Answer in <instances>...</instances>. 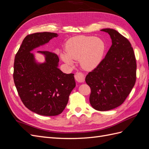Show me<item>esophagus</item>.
Masks as SVG:
<instances>
[{
	"label": "esophagus",
	"mask_w": 149,
	"mask_h": 149,
	"mask_svg": "<svg viewBox=\"0 0 149 149\" xmlns=\"http://www.w3.org/2000/svg\"><path fill=\"white\" fill-rule=\"evenodd\" d=\"M75 79L79 83H83L84 81L85 76L81 72H77L74 75Z\"/></svg>",
	"instance_id": "esophagus-1"
}]
</instances>
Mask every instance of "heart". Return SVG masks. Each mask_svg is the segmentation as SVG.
I'll list each match as a JSON object with an SVG mask.
<instances>
[{"label": "heart", "mask_w": 149, "mask_h": 149, "mask_svg": "<svg viewBox=\"0 0 149 149\" xmlns=\"http://www.w3.org/2000/svg\"><path fill=\"white\" fill-rule=\"evenodd\" d=\"M106 45L103 40L92 36H77L70 39L65 47L62 60L73 65L72 60H79L84 69L91 70L100 63L104 54Z\"/></svg>", "instance_id": "obj_1"}]
</instances>
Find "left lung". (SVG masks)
<instances>
[{
  "label": "left lung",
  "mask_w": 149,
  "mask_h": 149,
  "mask_svg": "<svg viewBox=\"0 0 149 149\" xmlns=\"http://www.w3.org/2000/svg\"><path fill=\"white\" fill-rule=\"evenodd\" d=\"M110 35L112 45L104 58L86 76L91 88L89 102L94 109L106 111L123 104L136 81V59L128 39L118 31L102 29Z\"/></svg>",
  "instance_id": "8db88e82"
}]
</instances>
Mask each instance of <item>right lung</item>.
<instances>
[{"label": "right lung", "mask_w": 149, "mask_h": 149, "mask_svg": "<svg viewBox=\"0 0 149 149\" xmlns=\"http://www.w3.org/2000/svg\"><path fill=\"white\" fill-rule=\"evenodd\" d=\"M57 37L52 32L28 35L15 57L13 76L18 94L26 107L42 116L61 114L76 86L74 74L64 73L58 68L59 58L56 53L38 51L45 56V62L38 64L30 53Z\"/></svg>", "instance_id": "right-lung-1"}]
</instances>
